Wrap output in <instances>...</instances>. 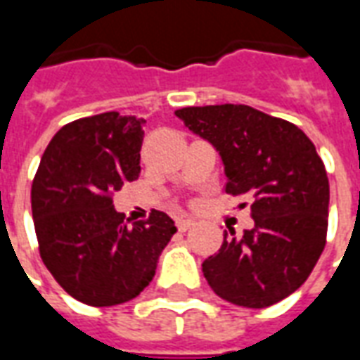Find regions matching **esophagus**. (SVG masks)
<instances>
[{"label": "esophagus", "mask_w": 360, "mask_h": 360, "mask_svg": "<svg viewBox=\"0 0 360 360\" xmlns=\"http://www.w3.org/2000/svg\"><path fill=\"white\" fill-rule=\"evenodd\" d=\"M193 226H195V221L191 218H177V229H179V231H187V229H191Z\"/></svg>", "instance_id": "esophagus-1"}]
</instances>
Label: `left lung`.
<instances>
[{"mask_svg":"<svg viewBox=\"0 0 360 360\" xmlns=\"http://www.w3.org/2000/svg\"><path fill=\"white\" fill-rule=\"evenodd\" d=\"M175 115L216 148L226 193L252 202V229L241 237L226 231L218 252L202 262L204 278L237 307L276 304L307 281L326 245L330 183L314 144L293 123L241 103Z\"/></svg>","mask_w":360,"mask_h":360,"instance_id":"1","label":"left lung"}]
</instances>
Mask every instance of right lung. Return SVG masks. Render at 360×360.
Segmentation results:
<instances>
[{
    "instance_id": "right-lung-1",
    "label": "right lung",
    "mask_w": 360,
    "mask_h": 360,
    "mask_svg": "<svg viewBox=\"0 0 360 360\" xmlns=\"http://www.w3.org/2000/svg\"><path fill=\"white\" fill-rule=\"evenodd\" d=\"M144 119L108 111L61 127L32 183L40 257L77 301L113 307L141 295L177 227L165 212L127 226L113 195L139 179Z\"/></svg>"
}]
</instances>
